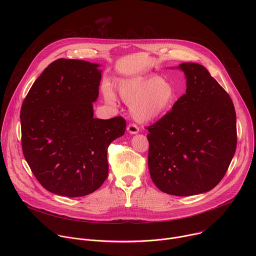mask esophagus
<instances>
[{"instance_id": "esophagus-1", "label": "esophagus", "mask_w": 256, "mask_h": 256, "mask_svg": "<svg viewBox=\"0 0 256 256\" xmlns=\"http://www.w3.org/2000/svg\"><path fill=\"white\" fill-rule=\"evenodd\" d=\"M126 130L130 134H138V126L136 124H130L128 126Z\"/></svg>"}]
</instances>
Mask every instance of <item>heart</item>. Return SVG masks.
Listing matches in <instances>:
<instances>
[{
  "instance_id": "1",
  "label": "heart",
  "mask_w": 256,
  "mask_h": 256,
  "mask_svg": "<svg viewBox=\"0 0 256 256\" xmlns=\"http://www.w3.org/2000/svg\"><path fill=\"white\" fill-rule=\"evenodd\" d=\"M118 93L130 106L132 114L138 122H150L159 118L177 98L175 88L157 76L124 81L118 86ZM104 94L107 101H114L110 89L106 88Z\"/></svg>"
}]
</instances>
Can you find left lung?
Segmentation results:
<instances>
[{"label":"left lung","mask_w":256,"mask_h":256,"mask_svg":"<svg viewBox=\"0 0 256 256\" xmlns=\"http://www.w3.org/2000/svg\"><path fill=\"white\" fill-rule=\"evenodd\" d=\"M179 68L186 76V93L146 128L155 186L188 196L208 192L223 179L236 151L237 128L233 101L208 70L196 62Z\"/></svg>","instance_id":"obj_1"}]
</instances>
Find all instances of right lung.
<instances>
[{
  "label": "right lung",
  "instance_id": "1",
  "mask_svg": "<svg viewBox=\"0 0 256 256\" xmlns=\"http://www.w3.org/2000/svg\"><path fill=\"white\" fill-rule=\"evenodd\" d=\"M99 64L58 58L36 79L20 112L22 151L48 192L68 198L97 190L108 175L107 149L126 120L93 118L101 80Z\"/></svg>",
  "mask_w": 256,
  "mask_h": 256
}]
</instances>
